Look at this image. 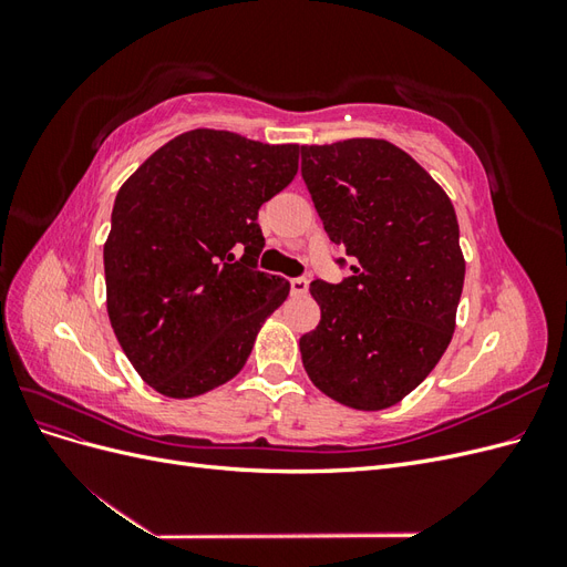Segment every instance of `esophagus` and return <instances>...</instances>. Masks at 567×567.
Segmentation results:
<instances>
[{"instance_id": "esophagus-1", "label": "esophagus", "mask_w": 567, "mask_h": 567, "mask_svg": "<svg viewBox=\"0 0 567 567\" xmlns=\"http://www.w3.org/2000/svg\"><path fill=\"white\" fill-rule=\"evenodd\" d=\"M307 288H310V281H307L305 277L290 279V293H293V296H305Z\"/></svg>"}]
</instances>
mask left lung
Here are the masks:
<instances>
[{"label":"left lung","instance_id":"obj_1","mask_svg":"<svg viewBox=\"0 0 567 567\" xmlns=\"http://www.w3.org/2000/svg\"><path fill=\"white\" fill-rule=\"evenodd\" d=\"M300 153L323 229L352 260L340 284H310L321 321L300 338L305 371L340 404L388 409L423 383L454 333L466 274L454 205L390 142Z\"/></svg>","mask_w":567,"mask_h":567}]
</instances>
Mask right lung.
Returning <instances> with one entry per match:
<instances>
[{
	"label": "right lung",
	"mask_w": 567,
	"mask_h": 567,
	"mask_svg": "<svg viewBox=\"0 0 567 567\" xmlns=\"http://www.w3.org/2000/svg\"><path fill=\"white\" fill-rule=\"evenodd\" d=\"M298 144L192 130L123 184L104 246L120 348L165 398L208 392L244 369L290 284L257 269V210L293 182Z\"/></svg>",
	"instance_id": "obj_1"
}]
</instances>
